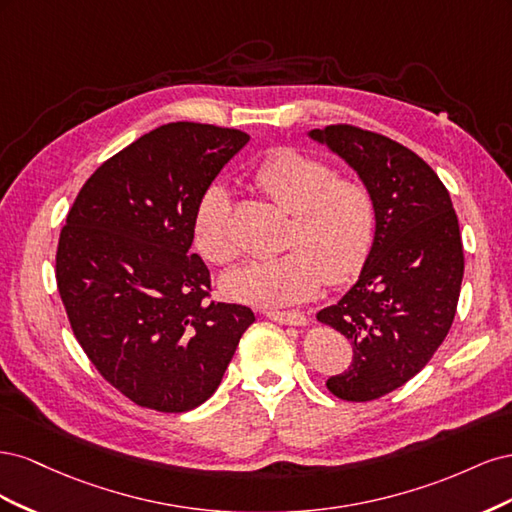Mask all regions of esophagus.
Returning <instances> with one entry per match:
<instances>
[{
    "label": "esophagus",
    "instance_id": "obj_1",
    "mask_svg": "<svg viewBox=\"0 0 512 512\" xmlns=\"http://www.w3.org/2000/svg\"><path fill=\"white\" fill-rule=\"evenodd\" d=\"M269 320L280 322V324H290V327H305L307 316L301 312H262Z\"/></svg>",
    "mask_w": 512,
    "mask_h": 512
}]
</instances>
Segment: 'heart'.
Segmentation results:
<instances>
[{
    "label": "heart",
    "mask_w": 512,
    "mask_h": 512,
    "mask_svg": "<svg viewBox=\"0 0 512 512\" xmlns=\"http://www.w3.org/2000/svg\"><path fill=\"white\" fill-rule=\"evenodd\" d=\"M252 185L290 213L288 252L252 260L224 277L230 299L260 307L299 303L327 282L359 273L376 239V198L356 177H339L331 162L301 149H277L252 170ZM230 196L209 185L194 213V243L211 265L228 267L239 250L230 228Z\"/></svg>",
    "instance_id": "1"
}]
</instances>
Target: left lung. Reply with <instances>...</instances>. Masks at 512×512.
I'll return each mask as SVG.
<instances>
[{"instance_id":"left-lung-1","label":"left lung","mask_w":512,"mask_h":512,"mask_svg":"<svg viewBox=\"0 0 512 512\" xmlns=\"http://www.w3.org/2000/svg\"><path fill=\"white\" fill-rule=\"evenodd\" d=\"M309 136L342 156L376 198V239L359 280L318 312L352 346L350 367L327 389L359 404L404 386L451 331L463 280L461 232L444 183L408 147L350 123Z\"/></svg>"}]
</instances>
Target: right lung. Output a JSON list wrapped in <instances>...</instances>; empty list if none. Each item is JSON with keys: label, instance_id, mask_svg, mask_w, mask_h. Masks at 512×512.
Masks as SVG:
<instances>
[{"label": "right lung", "instance_id": "right-lung-1", "mask_svg": "<svg viewBox=\"0 0 512 512\" xmlns=\"http://www.w3.org/2000/svg\"><path fill=\"white\" fill-rule=\"evenodd\" d=\"M250 141L166 123L91 175L59 232L55 277L72 333L132 404L188 412L218 389L254 312L211 299L194 241L200 196Z\"/></svg>", "mask_w": 512, "mask_h": 512}]
</instances>
